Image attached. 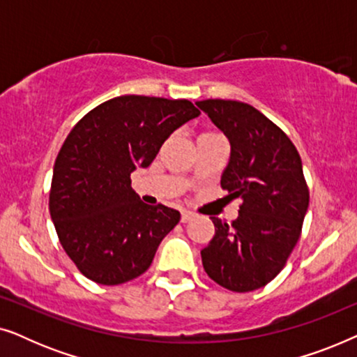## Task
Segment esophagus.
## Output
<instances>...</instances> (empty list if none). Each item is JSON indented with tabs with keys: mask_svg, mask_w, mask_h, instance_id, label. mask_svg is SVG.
<instances>
[{
	"mask_svg": "<svg viewBox=\"0 0 357 357\" xmlns=\"http://www.w3.org/2000/svg\"><path fill=\"white\" fill-rule=\"evenodd\" d=\"M193 218H195V214L192 211H187V209H185V211H182V218H180V221L188 222V221H192Z\"/></svg>",
	"mask_w": 357,
	"mask_h": 357,
	"instance_id": "esophagus-1",
	"label": "esophagus"
}]
</instances>
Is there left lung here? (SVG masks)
I'll list each match as a JSON object with an SVG mask.
<instances>
[{"label": "left lung", "mask_w": 357, "mask_h": 357, "mask_svg": "<svg viewBox=\"0 0 357 357\" xmlns=\"http://www.w3.org/2000/svg\"><path fill=\"white\" fill-rule=\"evenodd\" d=\"M197 105L231 143L221 187L242 199L236 221L211 218L214 237L202 250L203 268L229 291H255L275 280L301 237L309 208L301 155L280 126L245 102Z\"/></svg>", "instance_id": "8db88e82"}]
</instances>
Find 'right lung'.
Here are the masks:
<instances>
[{
	"instance_id": "right-lung-1",
	"label": "right lung",
	"mask_w": 357,
	"mask_h": 357,
	"mask_svg": "<svg viewBox=\"0 0 357 357\" xmlns=\"http://www.w3.org/2000/svg\"><path fill=\"white\" fill-rule=\"evenodd\" d=\"M198 115L185 99L120 96L70 131L53 167L48 208L61 247L86 278L115 286L151 266L180 213L141 202L130 175L148 167L164 141Z\"/></svg>"
}]
</instances>
